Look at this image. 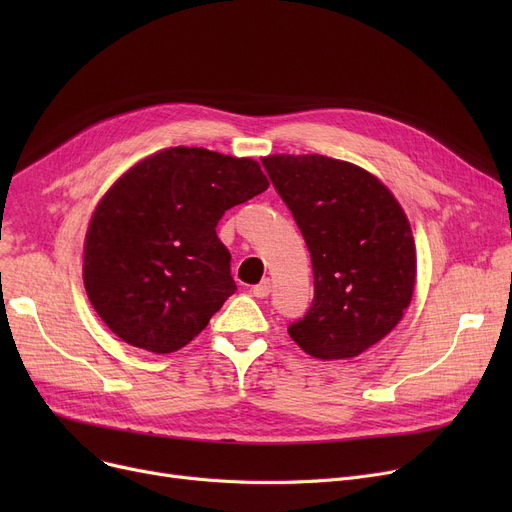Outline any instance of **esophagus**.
<instances>
[{"label": "esophagus", "instance_id": "obj_1", "mask_svg": "<svg viewBox=\"0 0 512 512\" xmlns=\"http://www.w3.org/2000/svg\"><path fill=\"white\" fill-rule=\"evenodd\" d=\"M253 297H257V299H265V297H270V292H272V282L270 280H263V282H259L257 286H253Z\"/></svg>", "mask_w": 512, "mask_h": 512}]
</instances>
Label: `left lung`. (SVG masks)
Segmentation results:
<instances>
[{"label": "left lung", "mask_w": 512, "mask_h": 512, "mask_svg": "<svg viewBox=\"0 0 512 512\" xmlns=\"http://www.w3.org/2000/svg\"><path fill=\"white\" fill-rule=\"evenodd\" d=\"M311 253L315 297L288 328L321 361L353 359L386 338L411 305L417 249L390 188L351 161L319 153L261 157Z\"/></svg>", "instance_id": "1"}]
</instances>
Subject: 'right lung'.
Segmentation results:
<instances>
[{
	"label": "right lung",
	"mask_w": 512,
	"mask_h": 512,
	"mask_svg": "<svg viewBox=\"0 0 512 512\" xmlns=\"http://www.w3.org/2000/svg\"><path fill=\"white\" fill-rule=\"evenodd\" d=\"M267 186L255 159L203 147L161 149L128 168L85 236V290L103 324L155 355L199 336L236 290L215 226Z\"/></svg>",
	"instance_id": "1"
}]
</instances>
